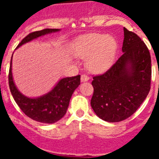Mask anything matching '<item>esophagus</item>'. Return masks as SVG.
I'll list each match as a JSON object with an SVG mask.
<instances>
[{
    "label": "esophagus",
    "mask_w": 159,
    "mask_h": 159,
    "mask_svg": "<svg viewBox=\"0 0 159 159\" xmlns=\"http://www.w3.org/2000/svg\"><path fill=\"white\" fill-rule=\"evenodd\" d=\"M88 80H89L88 75H85V74H83L81 75V82H87V81H88Z\"/></svg>",
    "instance_id": "esophagus-1"
}]
</instances>
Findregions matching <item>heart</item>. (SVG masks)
Listing matches in <instances>:
<instances>
[{
  "label": "heart",
  "instance_id": "heart-1",
  "mask_svg": "<svg viewBox=\"0 0 159 159\" xmlns=\"http://www.w3.org/2000/svg\"><path fill=\"white\" fill-rule=\"evenodd\" d=\"M117 51V40L106 34L84 35L78 38L74 43L75 56L86 59L88 69L95 73L108 69L115 62Z\"/></svg>",
  "mask_w": 159,
  "mask_h": 159
}]
</instances>
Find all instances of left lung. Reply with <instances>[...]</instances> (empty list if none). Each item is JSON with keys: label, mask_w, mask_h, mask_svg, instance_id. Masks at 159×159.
Returning a JSON list of instances; mask_svg holds the SVG:
<instances>
[{"label": "left lung", "mask_w": 159, "mask_h": 159, "mask_svg": "<svg viewBox=\"0 0 159 159\" xmlns=\"http://www.w3.org/2000/svg\"><path fill=\"white\" fill-rule=\"evenodd\" d=\"M123 55L107 72L93 77L91 105L98 117L118 123L132 116L151 89V60L140 37L123 28Z\"/></svg>", "instance_id": "8db88e82"}]
</instances>
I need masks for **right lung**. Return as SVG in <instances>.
<instances>
[{
	"label": "right lung",
	"mask_w": 159,
	"mask_h": 159,
	"mask_svg": "<svg viewBox=\"0 0 159 159\" xmlns=\"http://www.w3.org/2000/svg\"><path fill=\"white\" fill-rule=\"evenodd\" d=\"M60 29H46L32 32L25 37L16 48L26 43L36 40L40 36L60 32ZM12 60L8 74V84L10 92L22 111L33 120L42 123H57L66 114L73 92L80 84V75L60 79L57 84L48 93L39 97H29L23 95L14 83L12 72Z\"/></svg>",
	"instance_id": "add662e5"
}]
</instances>
